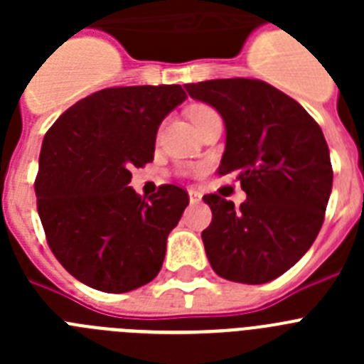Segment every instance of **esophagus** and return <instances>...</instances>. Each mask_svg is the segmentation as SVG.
Wrapping results in <instances>:
<instances>
[{"label":"esophagus","mask_w":364,"mask_h":364,"mask_svg":"<svg viewBox=\"0 0 364 364\" xmlns=\"http://www.w3.org/2000/svg\"><path fill=\"white\" fill-rule=\"evenodd\" d=\"M189 202H191V204H198V202H202V193L191 189V191H189Z\"/></svg>","instance_id":"34e87169"}]
</instances>
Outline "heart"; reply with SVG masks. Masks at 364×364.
Returning <instances> with one entry per match:
<instances>
[{
    "instance_id": "obj_1",
    "label": "heart",
    "mask_w": 364,
    "mask_h": 364,
    "mask_svg": "<svg viewBox=\"0 0 364 364\" xmlns=\"http://www.w3.org/2000/svg\"><path fill=\"white\" fill-rule=\"evenodd\" d=\"M208 111H211V107H208V105H197V107H193L191 111H189V117H191V120H193V118H197L198 114H202V112H208Z\"/></svg>"
}]
</instances>
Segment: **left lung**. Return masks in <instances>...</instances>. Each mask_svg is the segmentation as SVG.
<instances>
[{"instance_id": "1", "label": "left lung", "mask_w": 364, "mask_h": 364, "mask_svg": "<svg viewBox=\"0 0 364 364\" xmlns=\"http://www.w3.org/2000/svg\"><path fill=\"white\" fill-rule=\"evenodd\" d=\"M186 89L220 112L226 149L218 173L235 175L246 191L240 208L204 195L213 213L202 231L211 268L233 282L273 281L323 226L333 180L323 131L299 102L260 80H208Z\"/></svg>"}]
</instances>
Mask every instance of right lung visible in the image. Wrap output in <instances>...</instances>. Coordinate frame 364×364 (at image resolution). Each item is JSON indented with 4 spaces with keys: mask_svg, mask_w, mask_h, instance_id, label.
<instances>
[{
    "mask_svg": "<svg viewBox=\"0 0 364 364\" xmlns=\"http://www.w3.org/2000/svg\"><path fill=\"white\" fill-rule=\"evenodd\" d=\"M186 98L180 85L109 87L76 102L45 134L38 215L54 257L83 284L124 294L159 275L189 195L164 184L142 198L131 169L153 162L159 125Z\"/></svg>",
    "mask_w": 364,
    "mask_h": 364,
    "instance_id": "obj_1",
    "label": "right lung"
}]
</instances>
